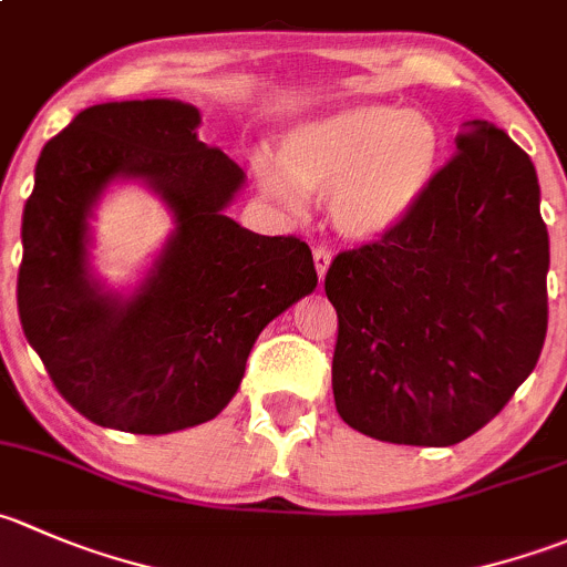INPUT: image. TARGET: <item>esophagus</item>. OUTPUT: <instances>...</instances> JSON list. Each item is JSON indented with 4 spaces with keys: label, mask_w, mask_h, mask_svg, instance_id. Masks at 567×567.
Instances as JSON below:
<instances>
[{
    "label": "esophagus",
    "mask_w": 567,
    "mask_h": 567,
    "mask_svg": "<svg viewBox=\"0 0 567 567\" xmlns=\"http://www.w3.org/2000/svg\"><path fill=\"white\" fill-rule=\"evenodd\" d=\"M312 262H316L318 279H323V274H327L329 262H332V251H329L327 246H316V249H312Z\"/></svg>",
    "instance_id": "obj_1"
}]
</instances>
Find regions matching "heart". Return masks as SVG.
<instances>
[{
    "mask_svg": "<svg viewBox=\"0 0 567 567\" xmlns=\"http://www.w3.org/2000/svg\"><path fill=\"white\" fill-rule=\"evenodd\" d=\"M441 135L430 118L390 104H354L293 126L279 157L255 155L260 188L301 213L329 194V216L351 238H377L404 221L430 188Z\"/></svg>",
    "mask_w": 567,
    "mask_h": 567,
    "instance_id": "obj_1",
    "label": "heart"
}]
</instances>
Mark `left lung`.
I'll return each mask as SVG.
<instances>
[{"label":"left lung","instance_id":"1","mask_svg":"<svg viewBox=\"0 0 567 567\" xmlns=\"http://www.w3.org/2000/svg\"><path fill=\"white\" fill-rule=\"evenodd\" d=\"M546 274L529 155L498 126L468 121L410 216L329 266L340 417L404 446H454L480 432L535 371Z\"/></svg>","mask_w":567,"mask_h":567}]
</instances>
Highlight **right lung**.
I'll return each mask as SVG.
<instances>
[{
  "label": "right lung",
  "instance_id": "1",
  "mask_svg": "<svg viewBox=\"0 0 567 567\" xmlns=\"http://www.w3.org/2000/svg\"><path fill=\"white\" fill-rule=\"evenodd\" d=\"M174 99L82 110L43 146L24 205L19 318L58 393L110 430L166 435L216 417L268 321L318 285L310 246L224 216L244 172ZM115 176L146 178L178 233L132 300L86 279V213Z\"/></svg>",
  "mask_w": 567,
  "mask_h": 567
}]
</instances>
